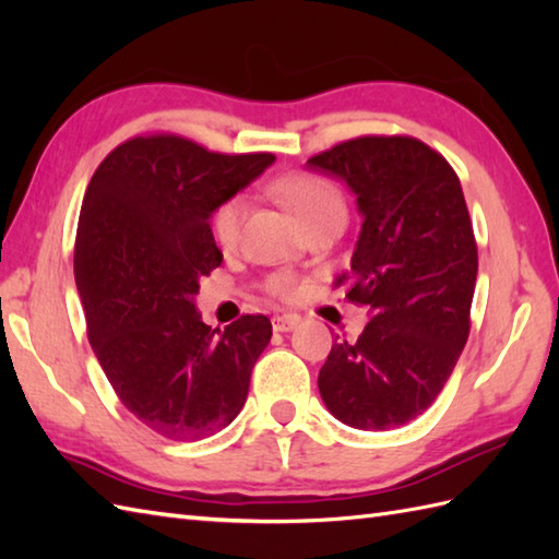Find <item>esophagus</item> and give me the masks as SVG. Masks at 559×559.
Listing matches in <instances>:
<instances>
[{"label":"esophagus","mask_w":559,"mask_h":559,"mask_svg":"<svg viewBox=\"0 0 559 559\" xmlns=\"http://www.w3.org/2000/svg\"><path fill=\"white\" fill-rule=\"evenodd\" d=\"M298 322H300V317L293 314V312H288V314H276V317L271 319L273 331H290L293 326H298Z\"/></svg>","instance_id":"obj_1"}]
</instances>
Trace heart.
<instances>
[{"label": "heart", "mask_w": 559, "mask_h": 559, "mask_svg": "<svg viewBox=\"0 0 559 559\" xmlns=\"http://www.w3.org/2000/svg\"><path fill=\"white\" fill-rule=\"evenodd\" d=\"M271 192L298 213V218L310 230L314 225L346 218V201L341 189L329 177L312 170H288L271 182ZM247 201L242 194H230L213 206L209 216V230L213 242L221 249H233L240 240V228L245 218ZM264 288L276 298H290L298 290V283L290 273H271L264 281Z\"/></svg>", "instance_id": "obj_1"}]
</instances>
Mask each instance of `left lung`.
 Returning <instances> with one entry per match:
<instances>
[{"label":"left lung","instance_id":"1","mask_svg":"<svg viewBox=\"0 0 559 559\" xmlns=\"http://www.w3.org/2000/svg\"><path fill=\"white\" fill-rule=\"evenodd\" d=\"M358 194L362 230L334 288L367 307L358 341L331 346L319 394L341 423L394 430L432 406L471 331L478 245L454 168L420 139L355 136L317 153Z\"/></svg>","mask_w":559,"mask_h":559}]
</instances>
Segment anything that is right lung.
<instances>
[{
	"instance_id": "add662e5",
	"label": "right lung",
	"mask_w": 559,
	"mask_h": 559,
	"mask_svg": "<svg viewBox=\"0 0 559 559\" xmlns=\"http://www.w3.org/2000/svg\"><path fill=\"white\" fill-rule=\"evenodd\" d=\"M271 163L273 153H218L151 132L112 148L83 197L74 276L93 353L124 408L175 442L235 420L271 341L264 314L221 331L192 302L223 261L213 206Z\"/></svg>"
}]
</instances>
